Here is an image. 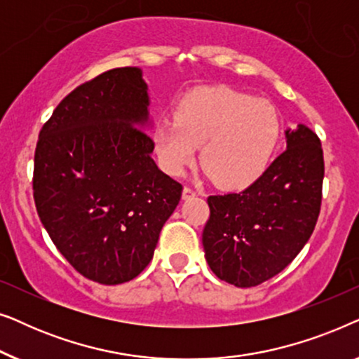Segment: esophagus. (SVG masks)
<instances>
[{
  "mask_svg": "<svg viewBox=\"0 0 359 359\" xmlns=\"http://www.w3.org/2000/svg\"><path fill=\"white\" fill-rule=\"evenodd\" d=\"M196 194H199L198 189H194L193 186H188V184L184 186V189H183V198L184 199H188V198H191V196H196Z\"/></svg>",
  "mask_w": 359,
  "mask_h": 359,
  "instance_id": "1",
  "label": "esophagus"
}]
</instances>
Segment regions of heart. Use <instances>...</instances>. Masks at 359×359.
Instances as JSON below:
<instances>
[{
  "label": "heart",
  "instance_id": "1",
  "mask_svg": "<svg viewBox=\"0 0 359 359\" xmlns=\"http://www.w3.org/2000/svg\"><path fill=\"white\" fill-rule=\"evenodd\" d=\"M279 132L271 102L230 86H208L186 95L175 121L160 122L154 139L168 173H183L203 147L201 163L215 183L240 189L253 184L268 168Z\"/></svg>",
  "mask_w": 359,
  "mask_h": 359
}]
</instances>
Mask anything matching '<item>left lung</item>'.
I'll list each match as a JSON object with an SVG mask.
<instances>
[{"mask_svg":"<svg viewBox=\"0 0 359 359\" xmlns=\"http://www.w3.org/2000/svg\"><path fill=\"white\" fill-rule=\"evenodd\" d=\"M287 149L240 193L209 196L203 245L212 273L237 287L281 273L311 238L322 204L323 150L309 127L286 130Z\"/></svg>","mask_w":359,"mask_h":359,"instance_id":"left-lung-1","label":"left lung"}]
</instances>
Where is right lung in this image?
Masks as SVG:
<instances>
[{
  "label": "right lung",
  "instance_id": "add662e5",
  "mask_svg": "<svg viewBox=\"0 0 359 359\" xmlns=\"http://www.w3.org/2000/svg\"><path fill=\"white\" fill-rule=\"evenodd\" d=\"M147 85L114 68L63 97L34 155V203L48 237L81 276L122 284L144 271L183 184L151 158Z\"/></svg>",
  "mask_w": 359,
  "mask_h": 359
}]
</instances>
